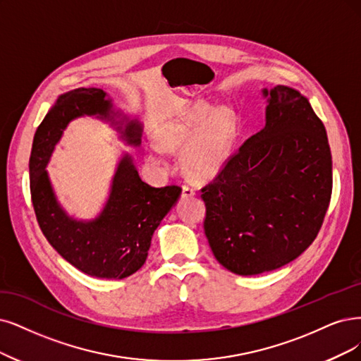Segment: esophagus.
<instances>
[{"instance_id": "34e87169", "label": "esophagus", "mask_w": 361, "mask_h": 361, "mask_svg": "<svg viewBox=\"0 0 361 361\" xmlns=\"http://www.w3.org/2000/svg\"><path fill=\"white\" fill-rule=\"evenodd\" d=\"M195 195H196V192H195L193 188H190V185H188V184L183 185V196L184 197H190V196H195Z\"/></svg>"}]
</instances>
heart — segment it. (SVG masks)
<instances>
[{
	"mask_svg": "<svg viewBox=\"0 0 361 361\" xmlns=\"http://www.w3.org/2000/svg\"><path fill=\"white\" fill-rule=\"evenodd\" d=\"M233 138V113L226 106L212 111L209 102L196 101L162 126L156 135V142L164 152L183 150L184 172L192 180L207 181L223 169L231 154ZM149 157L157 160V152H150Z\"/></svg>",
	"mask_w": 361,
	"mask_h": 361,
	"instance_id": "heart-1",
	"label": "heart"
}]
</instances>
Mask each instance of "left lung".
<instances>
[{"label":"left lung","mask_w":361,"mask_h":361,"mask_svg":"<svg viewBox=\"0 0 361 361\" xmlns=\"http://www.w3.org/2000/svg\"><path fill=\"white\" fill-rule=\"evenodd\" d=\"M264 126L201 189L212 255L236 275H259L298 259L317 238L331 197L326 128L310 101L278 85Z\"/></svg>","instance_id":"left-lung-1"}]
</instances>
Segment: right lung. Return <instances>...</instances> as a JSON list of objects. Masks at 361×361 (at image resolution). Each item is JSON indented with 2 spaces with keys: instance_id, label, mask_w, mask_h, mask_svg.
Segmentation results:
<instances>
[{
  "instance_id": "right-lung-1",
  "label": "right lung",
  "mask_w": 361,
  "mask_h": 361,
  "mask_svg": "<svg viewBox=\"0 0 361 361\" xmlns=\"http://www.w3.org/2000/svg\"><path fill=\"white\" fill-rule=\"evenodd\" d=\"M111 106L105 92L97 87H78L61 95L34 135L30 188L39 229L66 262L90 276L123 279L145 263L152 236L177 202L180 185L152 188L140 178L126 154L117 166L105 208L98 219L85 223L65 214L44 169L70 120L83 114L113 120ZM122 133L129 144H140L138 122H128Z\"/></svg>"
}]
</instances>
